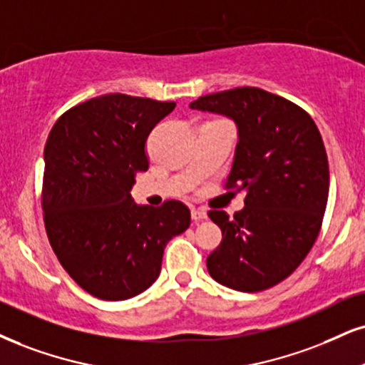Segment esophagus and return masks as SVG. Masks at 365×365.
<instances>
[{
	"instance_id": "1",
	"label": "esophagus",
	"mask_w": 365,
	"mask_h": 365,
	"mask_svg": "<svg viewBox=\"0 0 365 365\" xmlns=\"http://www.w3.org/2000/svg\"><path fill=\"white\" fill-rule=\"evenodd\" d=\"M191 218L195 220V222H201V220L208 218V213H206V211L201 210V208H192L191 210Z\"/></svg>"
}]
</instances>
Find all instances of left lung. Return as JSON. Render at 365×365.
Segmentation results:
<instances>
[{"mask_svg":"<svg viewBox=\"0 0 365 365\" xmlns=\"http://www.w3.org/2000/svg\"><path fill=\"white\" fill-rule=\"evenodd\" d=\"M190 108L235 121L227 187L247 192L233 218L208 213L223 235L206 259L210 276L235 291L269 289L296 271L320 233L330 184L322 135L303 108L259 88L206 94Z\"/></svg>","mask_w":365,"mask_h":365,"instance_id":"left-lung-1","label":"left lung"}]
</instances>
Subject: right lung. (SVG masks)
<instances>
[{"label":"right lung","instance_id":"add662e5","mask_svg":"<svg viewBox=\"0 0 365 365\" xmlns=\"http://www.w3.org/2000/svg\"><path fill=\"white\" fill-rule=\"evenodd\" d=\"M175 103L105 94L67 110L43 148L42 208L48 242L89 294L123 301L160 274L170 238L186 232L181 201L137 205L135 175L148 169L147 137Z\"/></svg>","mask_w":365,"mask_h":365}]
</instances>
